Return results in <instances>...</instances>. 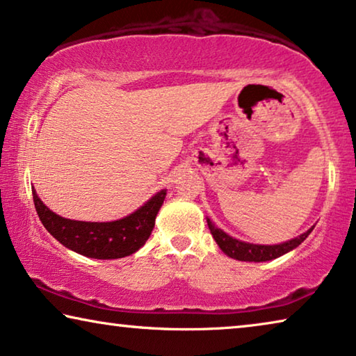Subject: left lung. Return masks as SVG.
I'll list each match as a JSON object with an SVG mask.
<instances>
[{"instance_id":"8db88e82","label":"left lung","mask_w":356,"mask_h":356,"mask_svg":"<svg viewBox=\"0 0 356 356\" xmlns=\"http://www.w3.org/2000/svg\"><path fill=\"white\" fill-rule=\"evenodd\" d=\"M208 227L212 233V236H214L216 243L219 245L222 251L227 254V256H230L232 259H238V261H246V262H265V261H272V259L283 256V254L293 251L294 248L299 246L300 243L310 235V232L314 230V227H312V229L307 230L304 235L297 236L291 241L281 243V245L262 246V245H251V243L235 240V238L227 235L225 232L217 229L209 219H208Z\"/></svg>"}]
</instances>
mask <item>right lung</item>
Returning <instances> with one entry per match:
<instances>
[{
  "label": "right lung",
  "mask_w": 356,
  "mask_h": 356,
  "mask_svg": "<svg viewBox=\"0 0 356 356\" xmlns=\"http://www.w3.org/2000/svg\"><path fill=\"white\" fill-rule=\"evenodd\" d=\"M33 203L44 229L62 243L81 256L92 259H120L131 256L145 245L155 225L166 190L158 192L140 209L115 222H79L63 219L42 204L35 190Z\"/></svg>",
  "instance_id": "1"
}]
</instances>
